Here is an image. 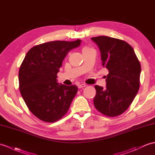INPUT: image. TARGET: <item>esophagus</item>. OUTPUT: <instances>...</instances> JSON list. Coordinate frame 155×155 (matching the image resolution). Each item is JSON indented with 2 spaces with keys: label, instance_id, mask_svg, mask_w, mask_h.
I'll list each match as a JSON object with an SVG mask.
<instances>
[{
  "label": "esophagus",
  "instance_id": "obj_1",
  "mask_svg": "<svg viewBox=\"0 0 155 155\" xmlns=\"http://www.w3.org/2000/svg\"><path fill=\"white\" fill-rule=\"evenodd\" d=\"M86 85L85 84H79L78 86V87L79 88H84V87H85Z\"/></svg>",
  "mask_w": 155,
  "mask_h": 155
}]
</instances>
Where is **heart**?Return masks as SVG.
Returning a JSON list of instances; mask_svg holds the SVG:
<instances>
[{
  "mask_svg": "<svg viewBox=\"0 0 155 155\" xmlns=\"http://www.w3.org/2000/svg\"><path fill=\"white\" fill-rule=\"evenodd\" d=\"M92 48H89V47H87V46H85L83 48H82V51H86V50H88V49H91Z\"/></svg>",
  "mask_w": 155,
  "mask_h": 155,
  "instance_id": "heart-1",
  "label": "heart"
}]
</instances>
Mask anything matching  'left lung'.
Listing matches in <instances>:
<instances>
[{
    "instance_id": "8db88e82",
    "label": "left lung",
    "mask_w": 155,
    "mask_h": 155,
    "mask_svg": "<svg viewBox=\"0 0 155 155\" xmlns=\"http://www.w3.org/2000/svg\"><path fill=\"white\" fill-rule=\"evenodd\" d=\"M101 53L102 67L108 70L106 88L96 85L94 104L108 117L123 114L134 101L140 85L141 64L134 49L126 41L107 36L92 38Z\"/></svg>"
}]
</instances>
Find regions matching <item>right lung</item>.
Returning <instances> with one entry per match:
<instances>
[{"label":"right lung","instance_id":"right-lung-1","mask_svg":"<svg viewBox=\"0 0 155 155\" xmlns=\"http://www.w3.org/2000/svg\"><path fill=\"white\" fill-rule=\"evenodd\" d=\"M81 42L53 41L35 45L21 64L20 94L28 109L43 121L53 123L62 118L77 94V86L58 84L57 74L68 52Z\"/></svg>","mask_w":155,"mask_h":155}]
</instances>
